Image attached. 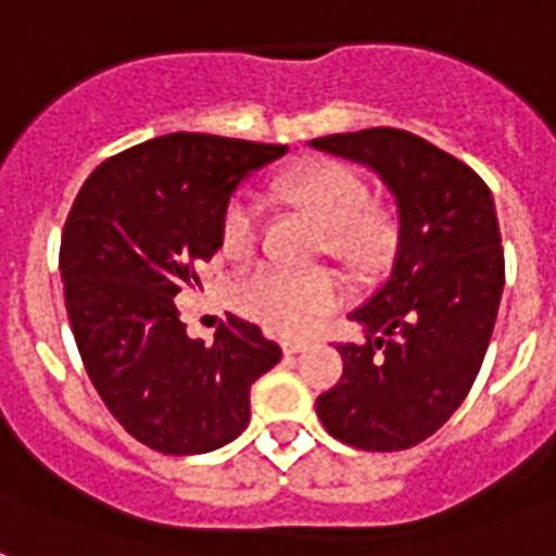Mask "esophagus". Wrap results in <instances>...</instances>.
Listing matches in <instances>:
<instances>
[{
	"label": "esophagus",
	"instance_id": "obj_1",
	"mask_svg": "<svg viewBox=\"0 0 556 556\" xmlns=\"http://www.w3.org/2000/svg\"><path fill=\"white\" fill-rule=\"evenodd\" d=\"M282 349H286V355H300V352H305V349H308V343H305V340L286 338L282 340Z\"/></svg>",
	"mask_w": 556,
	"mask_h": 556
}]
</instances>
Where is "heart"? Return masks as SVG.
I'll return each mask as SVG.
<instances>
[{"instance_id": "obj_1", "label": "heart", "mask_w": 556, "mask_h": 556, "mask_svg": "<svg viewBox=\"0 0 556 556\" xmlns=\"http://www.w3.org/2000/svg\"><path fill=\"white\" fill-rule=\"evenodd\" d=\"M294 207L323 227L317 253L349 268H366L387 251L392 239V218L369 204V187L355 169L334 161L305 164L279 185ZM262 213L251 192H236L222 210L218 242L230 260H248L260 244ZM233 305L268 329L305 334L317 329L343 300L340 279L326 268L288 274L277 268H256L233 286Z\"/></svg>"}]
</instances>
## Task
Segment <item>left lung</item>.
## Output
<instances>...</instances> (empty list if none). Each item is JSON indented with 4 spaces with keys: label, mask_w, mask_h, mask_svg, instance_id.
I'll return each instance as SVG.
<instances>
[{
    "label": "left lung",
    "mask_w": 556,
    "mask_h": 556,
    "mask_svg": "<svg viewBox=\"0 0 556 556\" xmlns=\"http://www.w3.org/2000/svg\"><path fill=\"white\" fill-rule=\"evenodd\" d=\"M312 147L375 169L397 207L389 279L349 314L366 340L338 343L343 375L317 397V415L349 447H415L462 406L491 343L505 288L493 195L467 164L404 129Z\"/></svg>",
    "instance_id": "left-lung-1"
}]
</instances>
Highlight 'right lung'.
<instances>
[{
    "mask_svg": "<svg viewBox=\"0 0 556 556\" xmlns=\"http://www.w3.org/2000/svg\"><path fill=\"white\" fill-rule=\"evenodd\" d=\"M282 143L173 132L100 164L60 242L65 312L83 366L132 439L167 456L225 447L251 421V387L282 349L239 317L187 338L176 294L222 248L218 222L248 173Z\"/></svg>",
    "mask_w": 556,
    "mask_h": 556,
    "instance_id": "obj_1",
    "label": "right lung"
}]
</instances>
